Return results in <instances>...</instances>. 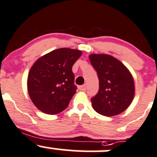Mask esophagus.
<instances>
[{
    "label": "esophagus",
    "mask_w": 157,
    "mask_h": 157,
    "mask_svg": "<svg viewBox=\"0 0 157 157\" xmlns=\"http://www.w3.org/2000/svg\"><path fill=\"white\" fill-rule=\"evenodd\" d=\"M79 90H80L85 91L86 90V85L84 84V85H83V86H79Z\"/></svg>",
    "instance_id": "34e87169"
}]
</instances>
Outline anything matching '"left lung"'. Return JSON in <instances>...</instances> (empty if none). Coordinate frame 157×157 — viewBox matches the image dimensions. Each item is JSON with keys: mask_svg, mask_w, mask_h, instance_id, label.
<instances>
[{"mask_svg": "<svg viewBox=\"0 0 157 157\" xmlns=\"http://www.w3.org/2000/svg\"><path fill=\"white\" fill-rule=\"evenodd\" d=\"M99 78L98 94L91 99L92 106L106 117L118 115L128 108L135 94L133 75L118 59L104 54L89 56Z\"/></svg>", "mask_w": 157, "mask_h": 157, "instance_id": "left-lung-1", "label": "left lung"}]
</instances>
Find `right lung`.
I'll return each instance as SVG.
<instances>
[{
	"instance_id": "right-lung-1",
	"label": "right lung",
	"mask_w": 157,
	"mask_h": 157,
	"mask_svg": "<svg viewBox=\"0 0 157 157\" xmlns=\"http://www.w3.org/2000/svg\"><path fill=\"white\" fill-rule=\"evenodd\" d=\"M80 50L59 48L38 58L27 77L29 97L36 108L54 115L64 110L76 93L72 67Z\"/></svg>"
}]
</instances>
